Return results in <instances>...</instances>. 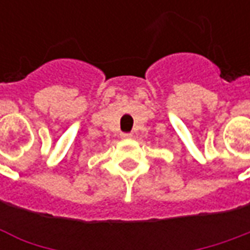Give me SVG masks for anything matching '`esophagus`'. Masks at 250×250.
<instances>
[{"label":"esophagus","mask_w":250,"mask_h":250,"mask_svg":"<svg viewBox=\"0 0 250 250\" xmlns=\"http://www.w3.org/2000/svg\"><path fill=\"white\" fill-rule=\"evenodd\" d=\"M131 134H122V138H125V139H128V138H131Z\"/></svg>","instance_id":"esophagus-1"}]
</instances>
